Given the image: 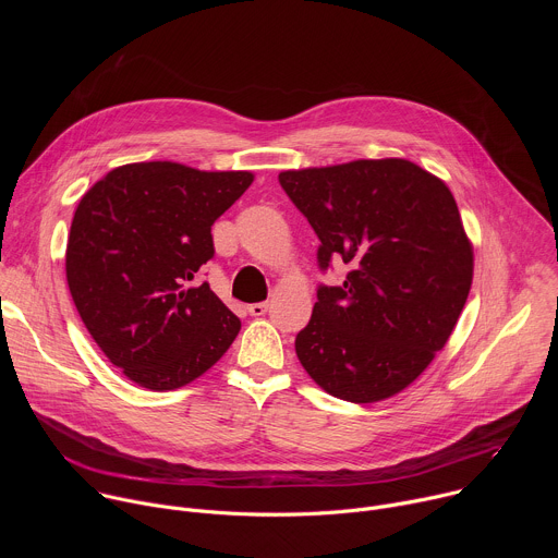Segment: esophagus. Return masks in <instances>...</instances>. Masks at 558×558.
Wrapping results in <instances>:
<instances>
[{
	"instance_id": "1",
	"label": "esophagus",
	"mask_w": 558,
	"mask_h": 558,
	"mask_svg": "<svg viewBox=\"0 0 558 558\" xmlns=\"http://www.w3.org/2000/svg\"><path fill=\"white\" fill-rule=\"evenodd\" d=\"M267 308H269V304H267V302H254V304H250V306H247L250 315H254V317L265 315V313H267Z\"/></svg>"
}]
</instances>
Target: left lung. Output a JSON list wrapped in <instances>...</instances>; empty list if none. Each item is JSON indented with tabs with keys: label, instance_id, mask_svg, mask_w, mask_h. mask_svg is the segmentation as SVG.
Returning <instances> with one entry per match:
<instances>
[{
	"label": "left lung",
	"instance_id": "1",
	"mask_svg": "<svg viewBox=\"0 0 558 558\" xmlns=\"http://www.w3.org/2000/svg\"><path fill=\"white\" fill-rule=\"evenodd\" d=\"M278 181L320 238L317 263L351 267L317 289L295 353L338 400L373 404L441 351L472 284V243L448 185L407 158L287 170Z\"/></svg>",
	"mask_w": 558,
	"mask_h": 558
}]
</instances>
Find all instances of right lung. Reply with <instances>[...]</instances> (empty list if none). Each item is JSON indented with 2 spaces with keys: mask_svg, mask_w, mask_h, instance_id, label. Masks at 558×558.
Listing matches in <instances>:
<instances>
[{
  "mask_svg": "<svg viewBox=\"0 0 558 558\" xmlns=\"http://www.w3.org/2000/svg\"><path fill=\"white\" fill-rule=\"evenodd\" d=\"M252 183V172L128 163L78 201L65 247L68 289L93 340L134 384L181 388L241 331L207 282H190L214 256L211 225Z\"/></svg>",
  "mask_w": 558,
  "mask_h": 558,
  "instance_id": "add662e5",
  "label": "right lung"
}]
</instances>
